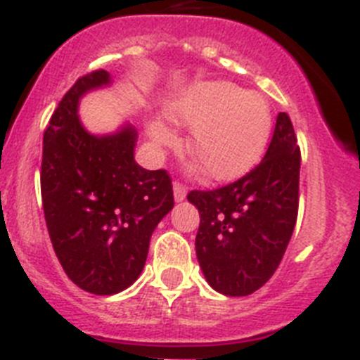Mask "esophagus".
<instances>
[{
	"mask_svg": "<svg viewBox=\"0 0 360 360\" xmlns=\"http://www.w3.org/2000/svg\"><path fill=\"white\" fill-rule=\"evenodd\" d=\"M174 197H176L177 202L184 200V197H186V186H184L181 181H176V183H174Z\"/></svg>",
	"mask_w": 360,
	"mask_h": 360,
	"instance_id": "obj_1",
	"label": "esophagus"
}]
</instances>
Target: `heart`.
Segmentation results:
<instances>
[{
  "instance_id": "obj_1",
  "label": "heart",
  "mask_w": 360,
  "mask_h": 360,
  "mask_svg": "<svg viewBox=\"0 0 360 360\" xmlns=\"http://www.w3.org/2000/svg\"><path fill=\"white\" fill-rule=\"evenodd\" d=\"M168 118L179 127H193L188 150L217 181L248 172L264 154L271 134L267 100L229 82L193 87L170 105ZM148 134L161 147L177 145L176 134L161 122H150Z\"/></svg>"
}]
</instances>
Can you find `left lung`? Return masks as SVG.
<instances>
[{"label": "left lung", "instance_id": "left-lung-1", "mask_svg": "<svg viewBox=\"0 0 360 360\" xmlns=\"http://www.w3.org/2000/svg\"><path fill=\"white\" fill-rule=\"evenodd\" d=\"M300 163L292 122L280 112L257 167L235 183L188 193L200 213L197 260L213 289L248 296L273 276L296 226Z\"/></svg>", "mask_w": 360, "mask_h": 360}]
</instances>
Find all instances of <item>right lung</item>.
Listing matches in <instances>:
<instances>
[{"label":"right lung","mask_w":360,"mask_h":360,"mask_svg":"<svg viewBox=\"0 0 360 360\" xmlns=\"http://www.w3.org/2000/svg\"><path fill=\"white\" fill-rule=\"evenodd\" d=\"M109 84V73L80 77L44 131L41 197L53 251L80 289L109 296L143 271L152 231L174 208L167 170L134 161V129L93 136L77 115L80 96Z\"/></svg>","instance_id":"obj_1"}]
</instances>
